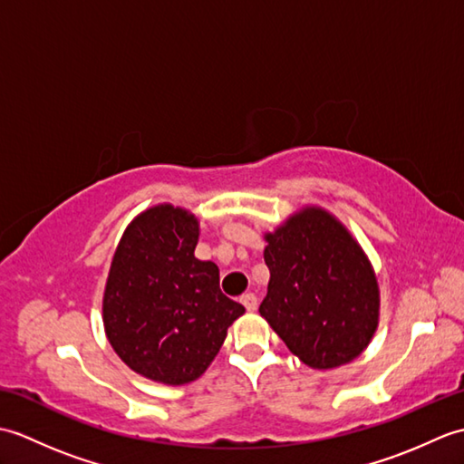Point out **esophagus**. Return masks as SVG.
I'll return each instance as SVG.
<instances>
[{
    "mask_svg": "<svg viewBox=\"0 0 464 464\" xmlns=\"http://www.w3.org/2000/svg\"><path fill=\"white\" fill-rule=\"evenodd\" d=\"M241 303L245 304V309H247V311L257 309V297H255L253 293H245L241 297Z\"/></svg>",
    "mask_w": 464,
    "mask_h": 464,
    "instance_id": "1",
    "label": "esophagus"
}]
</instances>
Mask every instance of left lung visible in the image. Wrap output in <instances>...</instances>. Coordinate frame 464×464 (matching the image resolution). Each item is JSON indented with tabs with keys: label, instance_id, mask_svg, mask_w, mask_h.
Listing matches in <instances>:
<instances>
[{
	"label": "left lung",
	"instance_id": "left-lung-1",
	"mask_svg": "<svg viewBox=\"0 0 464 464\" xmlns=\"http://www.w3.org/2000/svg\"><path fill=\"white\" fill-rule=\"evenodd\" d=\"M271 279L259 313L307 367L354 361L379 327L377 275L337 217L304 205L263 235Z\"/></svg>",
	"mask_w": 464,
	"mask_h": 464
}]
</instances>
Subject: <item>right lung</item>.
I'll list each match as a JSON object with an SVG mask.
<instances>
[{
	"label": "right lung",
	"instance_id": "right-lung-1",
	"mask_svg": "<svg viewBox=\"0 0 464 464\" xmlns=\"http://www.w3.org/2000/svg\"><path fill=\"white\" fill-rule=\"evenodd\" d=\"M199 219L153 205L125 227L103 291V329L127 367L163 384L199 379L227 329L245 313L219 289V267L199 261Z\"/></svg>",
	"mask_w": 464,
	"mask_h": 464
}]
</instances>
